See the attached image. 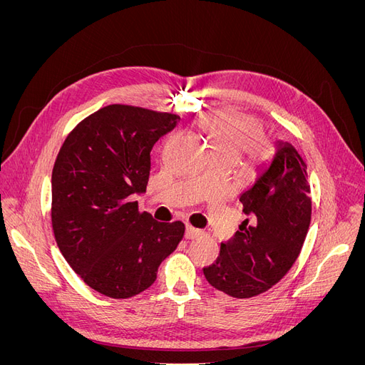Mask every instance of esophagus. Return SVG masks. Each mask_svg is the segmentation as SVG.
Returning a JSON list of instances; mask_svg holds the SVG:
<instances>
[{
	"instance_id": "obj_1",
	"label": "esophagus",
	"mask_w": 365,
	"mask_h": 365,
	"mask_svg": "<svg viewBox=\"0 0 365 365\" xmlns=\"http://www.w3.org/2000/svg\"><path fill=\"white\" fill-rule=\"evenodd\" d=\"M201 233H202L201 230H197V228H195L192 225H187L185 227V239H196V237L201 236Z\"/></svg>"
}]
</instances>
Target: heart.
<instances>
[{"instance_id": "1", "label": "heart", "mask_w": 365, "mask_h": 365, "mask_svg": "<svg viewBox=\"0 0 365 365\" xmlns=\"http://www.w3.org/2000/svg\"><path fill=\"white\" fill-rule=\"evenodd\" d=\"M197 128L207 137L216 158L235 160L242 152L252 164L269 160L272 146L262 135L260 121L242 113H217L202 117Z\"/></svg>"}]
</instances>
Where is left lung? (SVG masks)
Returning <instances> with one entry per match:
<instances>
[{"label":"left lung","mask_w":365,"mask_h":365,"mask_svg":"<svg viewBox=\"0 0 365 365\" xmlns=\"http://www.w3.org/2000/svg\"><path fill=\"white\" fill-rule=\"evenodd\" d=\"M307 165L289 143L277 152L248 190L240 195L247 219L204 275L213 288L235 298L267 292L288 272L311 224Z\"/></svg>","instance_id":"1"}]
</instances>
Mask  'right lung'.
<instances>
[{
    "instance_id": "1",
    "label": "right lung",
    "mask_w": 365,
    "mask_h": 365,
    "mask_svg": "<svg viewBox=\"0 0 365 365\" xmlns=\"http://www.w3.org/2000/svg\"><path fill=\"white\" fill-rule=\"evenodd\" d=\"M180 115L109 105L83 118L58 153L51 175V225L65 260L111 298L134 297L155 282L185 227L138 212L150 150Z\"/></svg>"
}]
</instances>
